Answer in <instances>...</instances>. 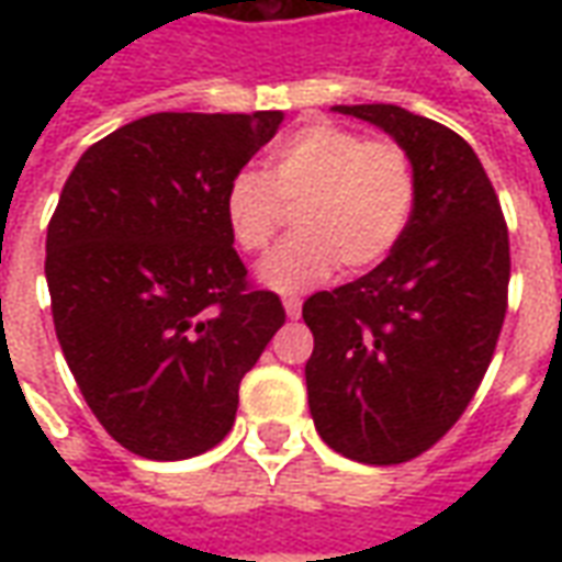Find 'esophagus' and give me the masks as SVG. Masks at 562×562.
Returning <instances> with one entry per match:
<instances>
[{
    "label": "esophagus",
    "mask_w": 562,
    "mask_h": 562,
    "mask_svg": "<svg viewBox=\"0 0 562 562\" xmlns=\"http://www.w3.org/2000/svg\"><path fill=\"white\" fill-rule=\"evenodd\" d=\"M282 306H285V316L289 318H301V297H285Z\"/></svg>",
    "instance_id": "esophagus-1"
}]
</instances>
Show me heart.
<instances>
[{"mask_svg":"<svg viewBox=\"0 0 562 562\" xmlns=\"http://www.w3.org/2000/svg\"><path fill=\"white\" fill-rule=\"evenodd\" d=\"M282 201L301 228L258 261V282L297 294L340 268L364 270L394 252L415 210L409 153L394 140H367L330 120L282 135L265 173L240 168L222 189V216L244 252H258L280 228Z\"/></svg>","mask_w":562,"mask_h":562,"instance_id":"1","label":"heart"}]
</instances>
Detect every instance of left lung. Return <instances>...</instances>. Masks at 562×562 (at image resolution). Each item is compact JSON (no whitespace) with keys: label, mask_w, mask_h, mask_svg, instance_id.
I'll use <instances>...</instances> for the list:
<instances>
[{"label":"left lung","mask_w":562,"mask_h":562,"mask_svg":"<svg viewBox=\"0 0 562 562\" xmlns=\"http://www.w3.org/2000/svg\"><path fill=\"white\" fill-rule=\"evenodd\" d=\"M397 140L415 171L409 228L379 268L306 297L310 415L337 454L418 458L470 406L506 318L508 232L467 140L397 104H334Z\"/></svg>","instance_id":"8db88e82"}]
</instances>
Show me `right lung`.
<instances>
[{
  "mask_svg": "<svg viewBox=\"0 0 562 562\" xmlns=\"http://www.w3.org/2000/svg\"><path fill=\"white\" fill-rule=\"evenodd\" d=\"M282 116H140L63 186L44 261L56 340L92 415L138 458L220 446L240 379L285 322L277 294L246 289L222 216L228 177Z\"/></svg>",
  "mask_w": 562,
  "mask_h": 562,
  "instance_id": "obj_1",
  "label": "right lung"
}]
</instances>
